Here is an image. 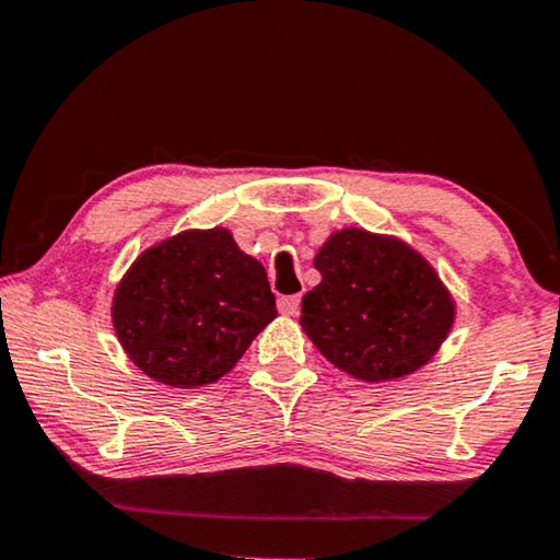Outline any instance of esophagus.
Returning <instances> with one entry per match:
<instances>
[{
    "instance_id": "34e87169",
    "label": "esophagus",
    "mask_w": 560,
    "mask_h": 560,
    "mask_svg": "<svg viewBox=\"0 0 560 560\" xmlns=\"http://www.w3.org/2000/svg\"><path fill=\"white\" fill-rule=\"evenodd\" d=\"M299 306H301V299L299 296H281L279 299V312L283 316H296L299 314Z\"/></svg>"
}]
</instances>
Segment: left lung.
I'll return each instance as SVG.
<instances>
[{
	"label": "left lung",
	"instance_id": "8db88e82",
	"mask_svg": "<svg viewBox=\"0 0 560 560\" xmlns=\"http://www.w3.org/2000/svg\"><path fill=\"white\" fill-rule=\"evenodd\" d=\"M322 283L301 299V328L322 357L366 384L425 366L456 322L439 271L404 238L346 226L314 256Z\"/></svg>",
	"mask_w": 560,
	"mask_h": 560
}]
</instances>
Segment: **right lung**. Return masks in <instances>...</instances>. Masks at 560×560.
Returning a JSON list of instances; mask_svg holds the SVG:
<instances>
[{
    "label": "right lung",
    "instance_id": "right-lung-1",
    "mask_svg": "<svg viewBox=\"0 0 560 560\" xmlns=\"http://www.w3.org/2000/svg\"><path fill=\"white\" fill-rule=\"evenodd\" d=\"M273 318L266 269L224 226L186 229L144 248L112 299L124 353L172 388L226 376Z\"/></svg>",
    "mask_w": 560,
    "mask_h": 560
}]
</instances>
